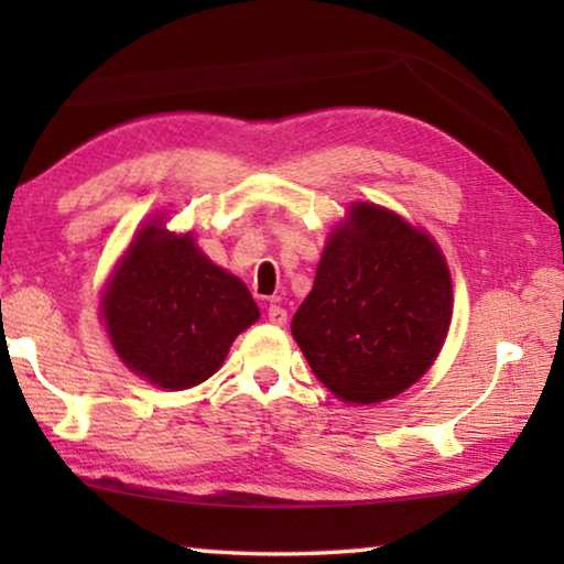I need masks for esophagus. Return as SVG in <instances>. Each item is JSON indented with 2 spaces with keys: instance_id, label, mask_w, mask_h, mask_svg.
Here are the masks:
<instances>
[{
  "instance_id": "34e87169",
  "label": "esophagus",
  "mask_w": 564,
  "mask_h": 564,
  "mask_svg": "<svg viewBox=\"0 0 564 564\" xmlns=\"http://www.w3.org/2000/svg\"><path fill=\"white\" fill-rule=\"evenodd\" d=\"M265 316H269V321L273 323V326H283L285 318H289V313H285V308H281V305L271 303L269 308H265Z\"/></svg>"
}]
</instances>
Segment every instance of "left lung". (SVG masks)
<instances>
[{
	"label": "left lung",
	"instance_id": "8db88e82",
	"mask_svg": "<svg viewBox=\"0 0 564 564\" xmlns=\"http://www.w3.org/2000/svg\"><path fill=\"white\" fill-rule=\"evenodd\" d=\"M451 316V273L433 238L393 212L356 204L330 236L291 333L330 393L368 405L431 368Z\"/></svg>",
	"mask_w": 564,
	"mask_h": 564
}]
</instances>
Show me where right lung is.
Instances as JSON below:
<instances>
[{
    "label": "right lung",
    "instance_id": "add662e5",
    "mask_svg": "<svg viewBox=\"0 0 564 564\" xmlns=\"http://www.w3.org/2000/svg\"><path fill=\"white\" fill-rule=\"evenodd\" d=\"M104 321L133 373L184 390L221 368L234 338L259 321V305L194 238L147 226L104 295Z\"/></svg>",
    "mask_w": 564,
    "mask_h": 564
}]
</instances>
